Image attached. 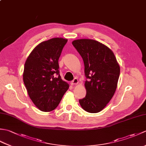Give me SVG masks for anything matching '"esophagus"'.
<instances>
[{"label":"esophagus","instance_id":"34e87169","mask_svg":"<svg viewBox=\"0 0 146 146\" xmlns=\"http://www.w3.org/2000/svg\"><path fill=\"white\" fill-rule=\"evenodd\" d=\"M78 83V80L77 79V78H74V80H73L72 82H71V85H76V84H77V83Z\"/></svg>","mask_w":146,"mask_h":146}]
</instances>
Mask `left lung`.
I'll use <instances>...</instances> for the list:
<instances>
[{"label": "left lung", "instance_id": "8db88e82", "mask_svg": "<svg viewBox=\"0 0 146 146\" xmlns=\"http://www.w3.org/2000/svg\"><path fill=\"white\" fill-rule=\"evenodd\" d=\"M72 44L84 62L86 78V95L80 99V104L89 113H98L106 107L115 94L120 66L111 49L95 40L78 39Z\"/></svg>", "mask_w": 146, "mask_h": 146}]
</instances>
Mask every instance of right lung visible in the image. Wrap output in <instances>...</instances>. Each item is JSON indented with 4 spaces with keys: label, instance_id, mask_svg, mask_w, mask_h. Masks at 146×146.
Instances as JSON below:
<instances>
[{
    "label": "right lung",
    "instance_id": "add662e5",
    "mask_svg": "<svg viewBox=\"0 0 146 146\" xmlns=\"http://www.w3.org/2000/svg\"><path fill=\"white\" fill-rule=\"evenodd\" d=\"M68 40L52 38L33 49L24 64L23 81L30 98L42 111L58 107L69 85L61 79L58 60Z\"/></svg>",
    "mask_w": 146,
    "mask_h": 146
}]
</instances>
